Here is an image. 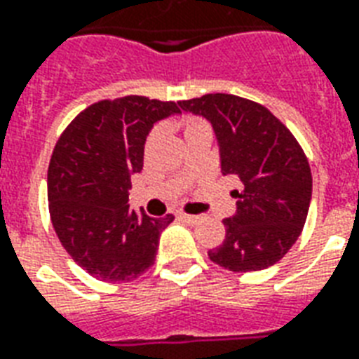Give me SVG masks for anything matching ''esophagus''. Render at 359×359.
Listing matches in <instances>:
<instances>
[{
    "mask_svg": "<svg viewBox=\"0 0 359 359\" xmlns=\"http://www.w3.org/2000/svg\"><path fill=\"white\" fill-rule=\"evenodd\" d=\"M180 219L189 223V225H196L201 221V215H189V214H180Z\"/></svg>",
    "mask_w": 359,
    "mask_h": 359,
    "instance_id": "34e87169",
    "label": "esophagus"
}]
</instances>
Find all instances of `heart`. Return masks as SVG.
Returning a JSON list of instances; mask_svg holds the SVG:
<instances>
[{"mask_svg": "<svg viewBox=\"0 0 359 359\" xmlns=\"http://www.w3.org/2000/svg\"><path fill=\"white\" fill-rule=\"evenodd\" d=\"M180 126L183 128V132H185V136L187 134H191V132L198 130V128H202V126H208L204 121H201V118H195V117H187L183 118L182 123H180ZM158 138V130L157 128H153V130L149 132V136H147V142H145V151H149L153 145H155V142H157Z\"/></svg>", "mask_w": 359, "mask_h": 359, "instance_id": "obj_1", "label": "heart"}]
</instances>
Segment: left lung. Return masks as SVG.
<instances>
[{
    "mask_svg": "<svg viewBox=\"0 0 359 359\" xmlns=\"http://www.w3.org/2000/svg\"><path fill=\"white\" fill-rule=\"evenodd\" d=\"M208 118L219 145L221 174L241 177L236 214L223 219L225 241L210 259L233 272L278 263L303 231L312 196L309 158L292 132L265 106L234 94L180 102Z\"/></svg>",
    "mask_w": 359,
    "mask_h": 359,
    "instance_id": "obj_1",
    "label": "left lung"
}]
</instances>
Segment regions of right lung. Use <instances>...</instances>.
Segmentation results:
<instances>
[{
	"label": "right lung",
	"instance_id": "add662e5",
	"mask_svg": "<svg viewBox=\"0 0 359 359\" xmlns=\"http://www.w3.org/2000/svg\"><path fill=\"white\" fill-rule=\"evenodd\" d=\"M180 102L123 96L96 102L62 132L48 163V212L58 241L94 278L130 282L157 257L174 215L149 217L128 206L130 176L144 168L147 134Z\"/></svg>",
	"mask_w": 359,
	"mask_h": 359
}]
</instances>
